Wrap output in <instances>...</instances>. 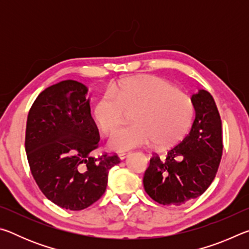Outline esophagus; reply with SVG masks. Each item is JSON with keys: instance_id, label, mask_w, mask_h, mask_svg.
Instances as JSON below:
<instances>
[{"instance_id": "34e87169", "label": "esophagus", "mask_w": 249, "mask_h": 249, "mask_svg": "<svg viewBox=\"0 0 249 249\" xmlns=\"http://www.w3.org/2000/svg\"><path fill=\"white\" fill-rule=\"evenodd\" d=\"M130 155V153H121V154H119V158L121 159V160H123V159H125L126 157H127V156H129Z\"/></svg>"}]
</instances>
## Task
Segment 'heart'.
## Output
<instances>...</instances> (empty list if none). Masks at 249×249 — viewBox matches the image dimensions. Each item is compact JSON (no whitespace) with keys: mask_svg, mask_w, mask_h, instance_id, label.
<instances>
[{"mask_svg":"<svg viewBox=\"0 0 249 249\" xmlns=\"http://www.w3.org/2000/svg\"><path fill=\"white\" fill-rule=\"evenodd\" d=\"M133 112L134 124L112 135L109 148L125 151L154 142L158 147L178 142L190 127L195 113L192 100L167 80L156 75L126 79L103 93L93 107V119L103 134H109Z\"/></svg>","mask_w":249,"mask_h":249,"instance_id":"1","label":"heart"}]
</instances>
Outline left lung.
I'll list each match as a JSON object with an SVG mask.
<instances>
[{"instance_id": "8db88e82", "label": "left lung", "mask_w": 249, "mask_h": 249, "mask_svg": "<svg viewBox=\"0 0 249 249\" xmlns=\"http://www.w3.org/2000/svg\"><path fill=\"white\" fill-rule=\"evenodd\" d=\"M191 100L196 119L190 133L165 160L154 156L142 180L147 195L163 205H181L203 195L221 161L222 122L213 96L199 90Z\"/></svg>"}]
</instances>
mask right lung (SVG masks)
<instances>
[{"instance_id":"1","label":"right lung","mask_w":249,"mask_h":249,"mask_svg":"<svg viewBox=\"0 0 249 249\" xmlns=\"http://www.w3.org/2000/svg\"><path fill=\"white\" fill-rule=\"evenodd\" d=\"M99 133L91 120L88 88L64 80L45 89L28 113L25 137L32 175L48 200L80 211L103 196L117 156L90 155Z\"/></svg>"}]
</instances>
